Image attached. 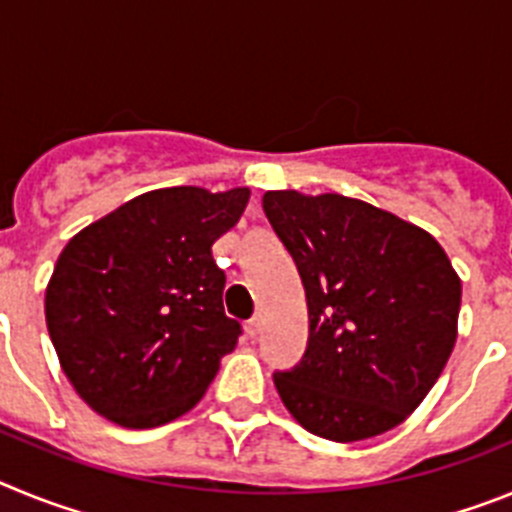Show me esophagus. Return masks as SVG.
Segmentation results:
<instances>
[{
    "instance_id": "1",
    "label": "esophagus",
    "mask_w": 512,
    "mask_h": 512,
    "mask_svg": "<svg viewBox=\"0 0 512 512\" xmlns=\"http://www.w3.org/2000/svg\"><path fill=\"white\" fill-rule=\"evenodd\" d=\"M261 328H264V318H261V312H256V315L246 323V333L251 338H256L261 333Z\"/></svg>"
}]
</instances>
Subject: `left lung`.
Returning <instances> with one entry per match:
<instances>
[{
	"label": "left lung",
	"instance_id": "left-lung-1",
	"mask_svg": "<svg viewBox=\"0 0 512 512\" xmlns=\"http://www.w3.org/2000/svg\"><path fill=\"white\" fill-rule=\"evenodd\" d=\"M305 284L310 338L274 384L292 418L338 443L379 436L431 392L456 343L461 279L431 233L343 194H264Z\"/></svg>",
	"mask_w": 512,
	"mask_h": 512
}]
</instances>
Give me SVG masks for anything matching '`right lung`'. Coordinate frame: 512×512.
Wrapping results in <instances>:
<instances>
[{
    "label": "right lung",
    "mask_w": 512,
    "mask_h": 512,
    "mask_svg": "<svg viewBox=\"0 0 512 512\" xmlns=\"http://www.w3.org/2000/svg\"><path fill=\"white\" fill-rule=\"evenodd\" d=\"M248 187H166L76 233L45 287V323L76 395L122 428L171 423L202 400L241 336L212 243Z\"/></svg>",
    "instance_id": "add662e5"
}]
</instances>
